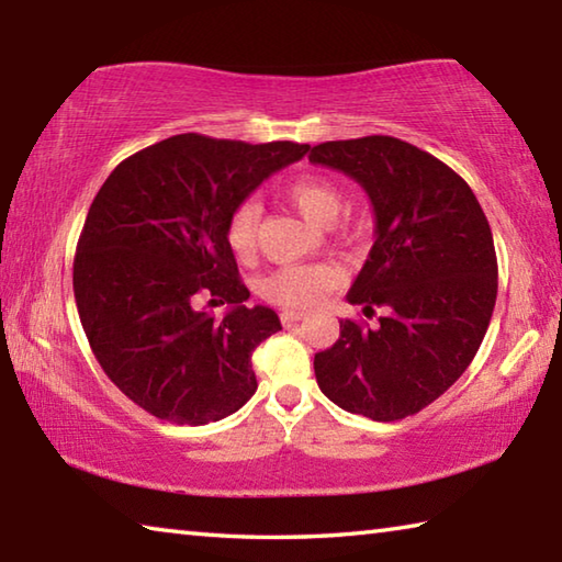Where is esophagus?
I'll return each mask as SVG.
<instances>
[{"instance_id":"obj_1","label":"esophagus","mask_w":562,"mask_h":562,"mask_svg":"<svg viewBox=\"0 0 562 562\" xmlns=\"http://www.w3.org/2000/svg\"><path fill=\"white\" fill-rule=\"evenodd\" d=\"M280 319H282V325H284V327H292V325H297V322H302V319H304V312H297V310H284L282 315H280Z\"/></svg>"}]
</instances>
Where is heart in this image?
I'll list each match as a JSON object with an SVG mask.
<instances>
[{
	"mask_svg": "<svg viewBox=\"0 0 562 562\" xmlns=\"http://www.w3.org/2000/svg\"><path fill=\"white\" fill-rule=\"evenodd\" d=\"M284 198L307 217L310 223L327 227L345 211V193L325 176L304 173L284 186ZM260 205L245 201L227 217L225 240L240 260H250L258 250ZM335 272L325 265H300V268H280L260 280V294L268 302L282 307H310L322 294L331 290Z\"/></svg>",
	"mask_w": 562,
	"mask_h": 562,
	"instance_id": "1",
	"label": "heart"
}]
</instances>
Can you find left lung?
<instances>
[{
	"label": "left lung",
	"mask_w": 562,
	"mask_h": 562,
	"mask_svg": "<svg viewBox=\"0 0 562 562\" xmlns=\"http://www.w3.org/2000/svg\"><path fill=\"white\" fill-rule=\"evenodd\" d=\"M310 164L341 170L374 207V245L347 292L374 329L339 322L315 355L329 402L372 422H396L436 402L486 337L498 294L491 225L469 183L426 150L392 136L327 140Z\"/></svg>",
	"instance_id": "8db88e82"
}]
</instances>
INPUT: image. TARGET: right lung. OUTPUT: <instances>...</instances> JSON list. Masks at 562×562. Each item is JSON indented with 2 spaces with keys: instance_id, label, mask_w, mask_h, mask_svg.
<instances>
[{
  "instance_id": "obj_1",
  "label": "right lung",
  "mask_w": 562,
  "mask_h": 562,
  "mask_svg": "<svg viewBox=\"0 0 562 562\" xmlns=\"http://www.w3.org/2000/svg\"><path fill=\"white\" fill-rule=\"evenodd\" d=\"M307 150L180 133L113 168L76 245L74 297L101 369L133 404L201 426L255 394L252 351L282 325L270 307H245L225 225ZM203 299L227 301L226 317L201 308Z\"/></svg>"
}]
</instances>
